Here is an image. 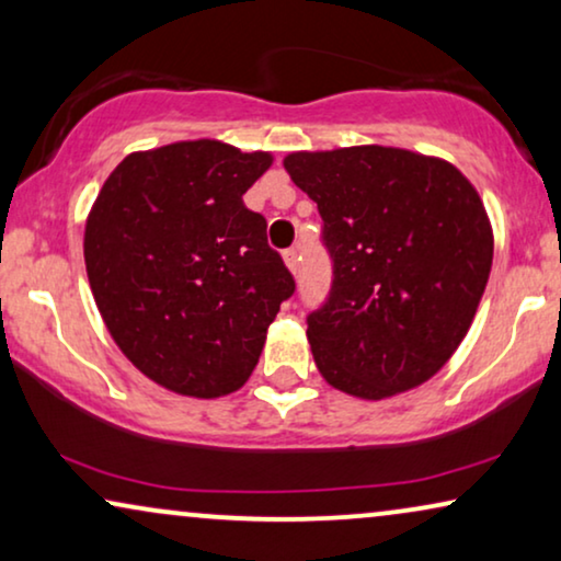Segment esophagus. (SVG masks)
<instances>
[{"mask_svg": "<svg viewBox=\"0 0 561 561\" xmlns=\"http://www.w3.org/2000/svg\"><path fill=\"white\" fill-rule=\"evenodd\" d=\"M283 260H286L288 271L296 275L298 267H301V255H298V250H286V252H283Z\"/></svg>", "mask_w": 561, "mask_h": 561, "instance_id": "1", "label": "esophagus"}]
</instances>
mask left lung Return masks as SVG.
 Wrapping results in <instances>:
<instances>
[{"label": "left lung", "mask_w": 561, "mask_h": 561, "mask_svg": "<svg viewBox=\"0 0 561 561\" xmlns=\"http://www.w3.org/2000/svg\"><path fill=\"white\" fill-rule=\"evenodd\" d=\"M283 165L317 202L334 263L306 319L319 373L367 401L426 382L488 286L493 229L478 191L447 160L382 145L290 152Z\"/></svg>", "instance_id": "obj_1"}]
</instances>
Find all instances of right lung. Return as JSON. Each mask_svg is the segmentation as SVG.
<instances>
[{
	"label": "right lung",
	"instance_id": "right-lung-1",
	"mask_svg": "<svg viewBox=\"0 0 561 561\" xmlns=\"http://www.w3.org/2000/svg\"><path fill=\"white\" fill-rule=\"evenodd\" d=\"M271 152L186 140L133 152L104 181L83 260L112 340L173 393L242 388L296 283L242 194Z\"/></svg>",
	"mask_w": 561,
	"mask_h": 561
}]
</instances>
